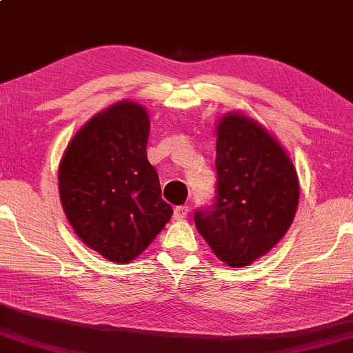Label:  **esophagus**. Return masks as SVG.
I'll use <instances>...</instances> for the list:
<instances>
[{"instance_id": "obj_1", "label": "esophagus", "mask_w": 353, "mask_h": 353, "mask_svg": "<svg viewBox=\"0 0 353 353\" xmlns=\"http://www.w3.org/2000/svg\"><path fill=\"white\" fill-rule=\"evenodd\" d=\"M188 214V206H177L174 209V214H172V217H174V220H182L185 219Z\"/></svg>"}]
</instances>
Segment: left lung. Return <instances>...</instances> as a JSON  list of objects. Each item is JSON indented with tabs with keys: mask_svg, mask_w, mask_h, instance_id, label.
Listing matches in <instances>:
<instances>
[{
	"mask_svg": "<svg viewBox=\"0 0 353 353\" xmlns=\"http://www.w3.org/2000/svg\"><path fill=\"white\" fill-rule=\"evenodd\" d=\"M217 201L194 225L220 261L249 266L283 238L299 201L294 165L274 134L244 112L215 125Z\"/></svg>",
	"mask_w": 353,
	"mask_h": 353,
	"instance_id": "left-lung-1",
	"label": "left lung"
}]
</instances>
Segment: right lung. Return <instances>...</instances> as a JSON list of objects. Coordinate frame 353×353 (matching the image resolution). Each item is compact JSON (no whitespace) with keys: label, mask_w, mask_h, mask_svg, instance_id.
Segmentation results:
<instances>
[{"label":"right lung","mask_w":353,"mask_h":353,"mask_svg":"<svg viewBox=\"0 0 353 353\" xmlns=\"http://www.w3.org/2000/svg\"><path fill=\"white\" fill-rule=\"evenodd\" d=\"M150 117L123 99L87 120L59 165L66 219L88 249L114 263H130L165 228L172 208L147 160Z\"/></svg>","instance_id":"obj_1"}]
</instances>
